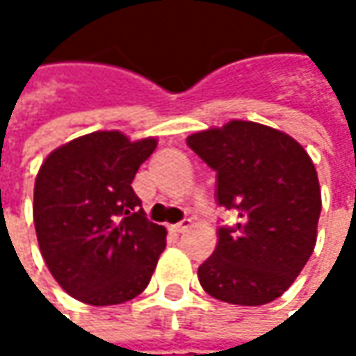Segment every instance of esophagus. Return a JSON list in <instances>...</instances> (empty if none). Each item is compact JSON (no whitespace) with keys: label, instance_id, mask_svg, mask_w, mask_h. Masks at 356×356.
I'll use <instances>...</instances> for the list:
<instances>
[{"label":"esophagus","instance_id":"obj_1","mask_svg":"<svg viewBox=\"0 0 356 356\" xmlns=\"http://www.w3.org/2000/svg\"><path fill=\"white\" fill-rule=\"evenodd\" d=\"M192 226V220H182V222H178V224H174L170 226L172 234H184L188 227Z\"/></svg>","mask_w":356,"mask_h":356}]
</instances>
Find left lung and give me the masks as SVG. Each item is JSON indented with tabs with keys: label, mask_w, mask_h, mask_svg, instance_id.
Returning <instances> with one entry per match:
<instances>
[{
	"label": "left lung",
	"mask_w": 356,
	"mask_h": 356,
	"mask_svg": "<svg viewBox=\"0 0 356 356\" xmlns=\"http://www.w3.org/2000/svg\"><path fill=\"white\" fill-rule=\"evenodd\" d=\"M188 146L216 172V200L238 212L218 227V245L198 267L206 293L232 305H266L285 293L317 241L321 188L305 148L250 120L190 134Z\"/></svg>",
	"instance_id": "1"
}]
</instances>
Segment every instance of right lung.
<instances>
[{
	"label": "right lung",
	"instance_id": "1",
	"mask_svg": "<svg viewBox=\"0 0 356 356\" xmlns=\"http://www.w3.org/2000/svg\"><path fill=\"white\" fill-rule=\"evenodd\" d=\"M156 138L99 130L55 148L37 172L33 222L41 255L63 289L89 305H118L146 289L166 227L146 220L132 190Z\"/></svg>",
	"mask_w": 356,
	"mask_h": 356
}]
</instances>
